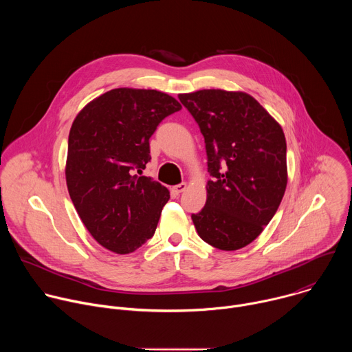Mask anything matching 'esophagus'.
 I'll use <instances>...</instances> for the list:
<instances>
[{
  "label": "esophagus",
  "instance_id": "esophagus-1",
  "mask_svg": "<svg viewBox=\"0 0 352 352\" xmlns=\"http://www.w3.org/2000/svg\"><path fill=\"white\" fill-rule=\"evenodd\" d=\"M186 188H188V184H186V182H182V184H178V185L173 186L171 190H173L175 195H179V193H182Z\"/></svg>",
  "mask_w": 352,
  "mask_h": 352
}]
</instances>
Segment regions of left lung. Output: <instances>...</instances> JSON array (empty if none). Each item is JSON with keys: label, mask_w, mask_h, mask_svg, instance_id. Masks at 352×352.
Instances as JSON below:
<instances>
[{"label": "left lung", "mask_w": 352, "mask_h": 352, "mask_svg": "<svg viewBox=\"0 0 352 352\" xmlns=\"http://www.w3.org/2000/svg\"><path fill=\"white\" fill-rule=\"evenodd\" d=\"M206 143V205L192 214L205 242L236 250L255 241L284 196L287 143L281 125L245 91L204 89L178 94Z\"/></svg>", "instance_id": "left-lung-1"}]
</instances>
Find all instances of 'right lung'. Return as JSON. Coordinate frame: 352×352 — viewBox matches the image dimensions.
<instances>
[{
  "instance_id": "obj_1",
  "label": "right lung",
  "mask_w": 352,
  "mask_h": 352,
  "mask_svg": "<svg viewBox=\"0 0 352 352\" xmlns=\"http://www.w3.org/2000/svg\"><path fill=\"white\" fill-rule=\"evenodd\" d=\"M181 109L167 93L118 87L93 98L72 122L68 192L90 235L114 254L133 252L156 231L170 192L135 170L150 160L157 125Z\"/></svg>"
}]
</instances>
